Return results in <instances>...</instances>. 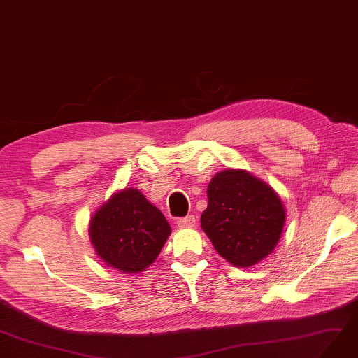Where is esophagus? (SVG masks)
Segmentation results:
<instances>
[{
  "label": "esophagus",
  "mask_w": 358,
  "mask_h": 358,
  "mask_svg": "<svg viewBox=\"0 0 358 358\" xmlns=\"http://www.w3.org/2000/svg\"><path fill=\"white\" fill-rule=\"evenodd\" d=\"M178 226L182 227V229H191L196 226V218L192 215H188L185 218H179L178 220Z\"/></svg>",
  "instance_id": "esophagus-1"
}]
</instances>
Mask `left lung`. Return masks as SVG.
<instances>
[{"mask_svg": "<svg viewBox=\"0 0 358 358\" xmlns=\"http://www.w3.org/2000/svg\"><path fill=\"white\" fill-rule=\"evenodd\" d=\"M286 210L277 192L245 170L217 173L200 221L217 253L234 266H253L275 248Z\"/></svg>", "mask_w": 358, "mask_h": 358, "instance_id": "1", "label": "left lung"}]
</instances>
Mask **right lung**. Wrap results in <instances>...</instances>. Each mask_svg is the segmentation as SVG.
Returning a JSON list of instances; mask_svg holds the SVG:
<instances>
[{
    "instance_id": "right-lung-1",
    "label": "right lung",
    "mask_w": 358,
    "mask_h": 358,
    "mask_svg": "<svg viewBox=\"0 0 358 358\" xmlns=\"http://www.w3.org/2000/svg\"><path fill=\"white\" fill-rule=\"evenodd\" d=\"M170 231L162 212L137 188L114 192L96 210L89 227L96 255L127 274L144 271L161 253Z\"/></svg>"
}]
</instances>
